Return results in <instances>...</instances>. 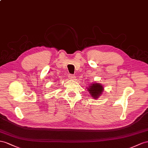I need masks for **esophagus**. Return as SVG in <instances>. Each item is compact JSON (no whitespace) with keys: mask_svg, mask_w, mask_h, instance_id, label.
I'll return each mask as SVG.
<instances>
[{"mask_svg":"<svg viewBox=\"0 0 148 148\" xmlns=\"http://www.w3.org/2000/svg\"><path fill=\"white\" fill-rule=\"evenodd\" d=\"M75 77V76L74 74H69V78L70 79H72V80H74Z\"/></svg>","mask_w":148,"mask_h":148,"instance_id":"34e87169","label":"esophagus"}]
</instances>
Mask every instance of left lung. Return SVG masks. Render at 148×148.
Here are the masks:
<instances>
[{"label": "left lung", "instance_id": "left-lung-1", "mask_svg": "<svg viewBox=\"0 0 148 148\" xmlns=\"http://www.w3.org/2000/svg\"><path fill=\"white\" fill-rule=\"evenodd\" d=\"M88 89L90 94L94 99H97L103 91V87L99 84H93Z\"/></svg>", "mask_w": 148, "mask_h": 148}]
</instances>
